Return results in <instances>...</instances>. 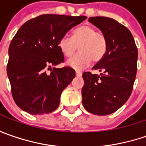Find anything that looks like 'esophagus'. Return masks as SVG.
<instances>
[{
  "label": "esophagus",
  "mask_w": 146,
  "mask_h": 146,
  "mask_svg": "<svg viewBox=\"0 0 146 146\" xmlns=\"http://www.w3.org/2000/svg\"><path fill=\"white\" fill-rule=\"evenodd\" d=\"M76 76H81L82 73L80 72V70H76Z\"/></svg>",
  "instance_id": "34e87169"
}]
</instances>
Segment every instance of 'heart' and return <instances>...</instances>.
<instances>
[{"mask_svg": "<svg viewBox=\"0 0 146 146\" xmlns=\"http://www.w3.org/2000/svg\"><path fill=\"white\" fill-rule=\"evenodd\" d=\"M61 51L66 57H70L79 47L80 53L67 61V65L82 70L91 63L102 60L107 50V40L102 31H97L93 27L84 25L76 29L72 36L66 34L59 42Z\"/></svg>", "mask_w": 146, "mask_h": 146, "instance_id": "obj_1", "label": "heart"}]
</instances>
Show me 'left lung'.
<instances>
[{"label":"left lung","instance_id":"1","mask_svg":"<svg viewBox=\"0 0 146 146\" xmlns=\"http://www.w3.org/2000/svg\"><path fill=\"white\" fill-rule=\"evenodd\" d=\"M88 21L105 34L107 50L93 67L101 75L83 73L82 103L94 115L115 112L131 96L137 70L138 51L131 31L116 20L107 17H90Z\"/></svg>","mask_w":146,"mask_h":146}]
</instances>
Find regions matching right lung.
I'll list each match as a JSON object with an SVG mask.
<instances>
[{
    "instance_id": "add662e5",
    "label": "right lung",
    "mask_w": 146,
    "mask_h": 146,
    "mask_svg": "<svg viewBox=\"0 0 146 146\" xmlns=\"http://www.w3.org/2000/svg\"><path fill=\"white\" fill-rule=\"evenodd\" d=\"M86 16L42 14L27 21L9 48L7 75L17 106L31 115H44L58 107L62 92L76 77L64 62L61 38ZM50 71L48 72V70Z\"/></svg>"
}]
</instances>
